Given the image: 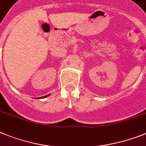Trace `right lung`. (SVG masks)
I'll return each instance as SVG.
<instances>
[{"label": "right lung", "instance_id": "1", "mask_svg": "<svg viewBox=\"0 0 146 146\" xmlns=\"http://www.w3.org/2000/svg\"><path fill=\"white\" fill-rule=\"evenodd\" d=\"M46 96H43V97H39V98H45V97H46Z\"/></svg>", "mask_w": 146, "mask_h": 146}]
</instances>
